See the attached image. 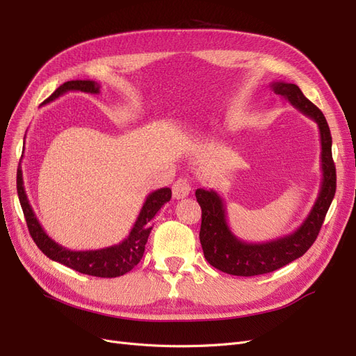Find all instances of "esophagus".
I'll return each instance as SVG.
<instances>
[{"instance_id": "obj_1", "label": "esophagus", "mask_w": 356, "mask_h": 356, "mask_svg": "<svg viewBox=\"0 0 356 356\" xmlns=\"http://www.w3.org/2000/svg\"><path fill=\"white\" fill-rule=\"evenodd\" d=\"M190 190L191 186L187 178H179L174 182V186H172V195H174L175 199H184L190 195Z\"/></svg>"}]
</instances>
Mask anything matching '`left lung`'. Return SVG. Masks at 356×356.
Here are the masks:
<instances>
[{"label":"left lung","instance_id":"8db88e82","mask_svg":"<svg viewBox=\"0 0 356 356\" xmlns=\"http://www.w3.org/2000/svg\"><path fill=\"white\" fill-rule=\"evenodd\" d=\"M270 88L300 113L312 118L319 127L321 188L314 207L297 230L263 243L243 242L230 230L225 204L217 191L204 188L196 190V199L202 208L199 238L203 255L211 266L234 276L270 273L303 255L316 241L330 204L336 195V166H334L331 153L332 139L324 114L306 98L296 84L273 81Z\"/></svg>","mask_w":356,"mask_h":356}]
</instances>
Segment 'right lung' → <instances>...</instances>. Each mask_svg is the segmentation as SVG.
I'll list each match as a JSON object with an SVG mask.
<instances>
[{
  "label": "right lung",
  "mask_w": 356,
  "mask_h": 356,
  "mask_svg": "<svg viewBox=\"0 0 356 356\" xmlns=\"http://www.w3.org/2000/svg\"><path fill=\"white\" fill-rule=\"evenodd\" d=\"M101 86L92 80H71L63 83L62 86L53 92L42 104H49L50 101L58 99L59 96L68 92H84V93H99ZM17 195L20 207H22L26 225L32 239L37 243L41 252L47 255L50 260L58 261L75 272L84 275H90L96 277H117L122 276L141 261L145 251V243L148 241L149 232L153 229V221L157 212L163 208V204L170 200L172 191L170 188H159L147 196L141 212L134 224V227L127 238L117 245H111L101 250L90 251H74L59 245L53 241L50 236L41 227L32 207L29 204L26 191L24 187L22 166L19 163L17 168Z\"/></svg>",
  "instance_id": "1"
}]
</instances>
